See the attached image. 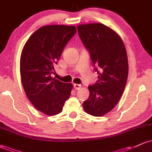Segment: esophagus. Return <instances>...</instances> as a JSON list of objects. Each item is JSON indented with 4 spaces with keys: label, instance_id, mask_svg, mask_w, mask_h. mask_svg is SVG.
<instances>
[{
    "label": "esophagus",
    "instance_id": "34e87169",
    "mask_svg": "<svg viewBox=\"0 0 152 152\" xmlns=\"http://www.w3.org/2000/svg\"><path fill=\"white\" fill-rule=\"evenodd\" d=\"M74 88L75 90H79L80 88H81V85H79V84H74Z\"/></svg>",
    "mask_w": 152,
    "mask_h": 152
}]
</instances>
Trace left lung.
Returning <instances> with one entry per match:
<instances>
[{
	"instance_id": "8db88e82",
	"label": "left lung",
	"mask_w": 152,
	"mask_h": 152,
	"mask_svg": "<svg viewBox=\"0 0 152 152\" xmlns=\"http://www.w3.org/2000/svg\"><path fill=\"white\" fill-rule=\"evenodd\" d=\"M77 30L99 74L95 84L88 86L90 95L83 109L89 115L102 117L115 108L125 89L128 75L126 49L120 37L103 24H81Z\"/></svg>"
}]
</instances>
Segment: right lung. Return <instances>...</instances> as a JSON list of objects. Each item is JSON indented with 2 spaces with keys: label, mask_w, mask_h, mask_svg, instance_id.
I'll return each instance as SVG.
<instances>
[{
  "label": "right lung",
  "mask_w": 152,
  "mask_h": 152,
  "mask_svg": "<svg viewBox=\"0 0 152 152\" xmlns=\"http://www.w3.org/2000/svg\"><path fill=\"white\" fill-rule=\"evenodd\" d=\"M77 32L75 26L48 25L35 31L22 50V83L30 102L37 110L56 115L71 95L72 84L51 77L65 46Z\"/></svg>",
  "instance_id": "add662e5"
}]
</instances>
